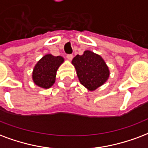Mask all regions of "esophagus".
Returning <instances> with one entry per match:
<instances>
[{
    "mask_svg": "<svg viewBox=\"0 0 148 148\" xmlns=\"http://www.w3.org/2000/svg\"><path fill=\"white\" fill-rule=\"evenodd\" d=\"M66 58L68 60H71L73 59V55H72V54H67V55H66Z\"/></svg>",
    "mask_w": 148,
    "mask_h": 148,
    "instance_id": "34e87169",
    "label": "esophagus"
}]
</instances>
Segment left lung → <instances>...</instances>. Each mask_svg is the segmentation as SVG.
I'll list each match as a JSON object with an SVG mask.
<instances>
[{
	"instance_id": "1",
	"label": "left lung",
	"mask_w": 148,
	"mask_h": 148,
	"mask_svg": "<svg viewBox=\"0 0 148 148\" xmlns=\"http://www.w3.org/2000/svg\"><path fill=\"white\" fill-rule=\"evenodd\" d=\"M81 84L89 91H95L104 84L109 77V70L101 56L86 50L72 60Z\"/></svg>"
}]
</instances>
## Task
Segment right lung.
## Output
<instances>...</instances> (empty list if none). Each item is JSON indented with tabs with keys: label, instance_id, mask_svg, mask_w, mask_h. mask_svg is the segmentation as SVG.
<instances>
[{
	"label": "right lung",
	"instance_id": "1",
	"mask_svg": "<svg viewBox=\"0 0 148 148\" xmlns=\"http://www.w3.org/2000/svg\"><path fill=\"white\" fill-rule=\"evenodd\" d=\"M62 56H54L47 54L39 60L32 72V79L35 84L42 88H49L54 84L56 71L64 62Z\"/></svg>",
	"mask_w": 148,
	"mask_h": 148
}]
</instances>
